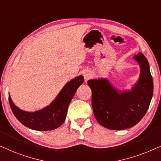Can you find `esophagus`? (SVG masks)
Segmentation results:
<instances>
[{"label": "esophagus", "mask_w": 161, "mask_h": 161, "mask_svg": "<svg viewBox=\"0 0 161 161\" xmlns=\"http://www.w3.org/2000/svg\"><path fill=\"white\" fill-rule=\"evenodd\" d=\"M84 78L85 79V81H87L88 79H90L93 76V73H92L91 70H85L84 72Z\"/></svg>", "instance_id": "esophagus-1"}]
</instances>
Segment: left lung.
<instances>
[{
    "label": "left lung",
    "mask_w": 161,
    "mask_h": 161,
    "mask_svg": "<svg viewBox=\"0 0 161 161\" xmlns=\"http://www.w3.org/2000/svg\"><path fill=\"white\" fill-rule=\"evenodd\" d=\"M133 58L140 65L141 74L132 91H118L104 79L87 82L96 119L108 129L121 130L133 127L144 116L150 104L153 80L149 63L142 53Z\"/></svg>",
    "instance_id": "8db88e82"
}]
</instances>
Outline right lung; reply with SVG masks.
<instances>
[{
    "label": "right lung",
    "instance_id": "right-lung-1",
    "mask_svg": "<svg viewBox=\"0 0 161 161\" xmlns=\"http://www.w3.org/2000/svg\"><path fill=\"white\" fill-rule=\"evenodd\" d=\"M84 82V77L77 76L66 84L50 105L34 113L25 112L14 105L8 96L10 108L17 119L25 127L39 131L58 128L65 120L68 108L76 90Z\"/></svg>",
    "mask_w": 161,
    "mask_h": 161
}]
</instances>
